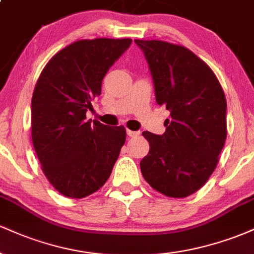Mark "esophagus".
<instances>
[{"label":"esophagus","mask_w":254,"mask_h":254,"mask_svg":"<svg viewBox=\"0 0 254 254\" xmlns=\"http://www.w3.org/2000/svg\"><path fill=\"white\" fill-rule=\"evenodd\" d=\"M139 131H132V130H127V135L129 137H137L139 136Z\"/></svg>","instance_id":"obj_1"}]
</instances>
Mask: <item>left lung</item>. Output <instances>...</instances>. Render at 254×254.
Instances as JSON below:
<instances>
[{
  "mask_svg": "<svg viewBox=\"0 0 254 254\" xmlns=\"http://www.w3.org/2000/svg\"><path fill=\"white\" fill-rule=\"evenodd\" d=\"M151 74L156 103L171 112L166 131H143L149 153L139 162L154 190L184 198L216 168L227 137V103L216 75L193 52L161 40H135Z\"/></svg>",
  "mask_w": 254,
  "mask_h": 254,
  "instance_id": "1",
  "label": "left lung"
}]
</instances>
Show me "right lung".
Here are the masks:
<instances>
[{
    "label": "right lung",
    "instance_id": "add662e5",
    "mask_svg": "<svg viewBox=\"0 0 254 254\" xmlns=\"http://www.w3.org/2000/svg\"><path fill=\"white\" fill-rule=\"evenodd\" d=\"M131 39L78 40L57 52L32 97V141L43 172L65 197L83 198L106 183L125 143L124 127L86 119L103 78Z\"/></svg>",
    "mask_w": 254,
    "mask_h": 254
}]
</instances>
